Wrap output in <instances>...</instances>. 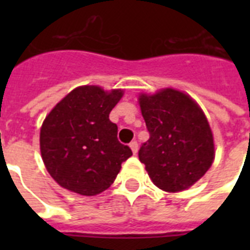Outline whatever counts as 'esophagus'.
<instances>
[{
	"label": "esophagus",
	"mask_w": 250,
	"mask_h": 250,
	"mask_svg": "<svg viewBox=\"0 0 250 250\" xmlns=\"http://www.w3.org/2000/svg\"><path fill=\"white\" fill-rule=\"evenodd\" d=\"M129 148H131V150H132L133 154H136L137 150H139V144H137V141H131L129 143Z\"/></svg>",
	"instance_id": "34e87169"
}]
</instances>
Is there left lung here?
Listing matches in <instances>:
<instances>
[{
  "label": "left lung",
  "instance_id": "1",
  "mask_svg": "<svg viewBox=\"0 0 250 250\" xmlns=\"http://www.w3.org/2000/svg\"><path fill=\"white\" fill-rule=\"evenodd\" d=\"M139 104L150 135L141 145L139 160L152 182L166 192L193 186L215 156L213 133L201 107L172 88L140 94Z\"/></svg>",
  "mask_w": 250,
  "mask_h": 250
}]
</instances>
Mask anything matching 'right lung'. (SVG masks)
Wrapping results in <instances>:
<instances>
[{
  "mask_svg": "<svg viewBox=\"0 0 250 250\" xmlns=\"http://www.w3.org/2000/svg\"><path fill=\"white\" fill-rule=\"evenodd\" d=\"M122 96V89L78 86L45 118L41 157L61 187L83 196L101 193L114 183L122 162L132 156L118 141V125L109 119Z\"/></svg>",
  "mask_w": 250,
  "mask_h": 250,
  "instance_id": "1",
  "label": "right lung"
}]
</instances>
